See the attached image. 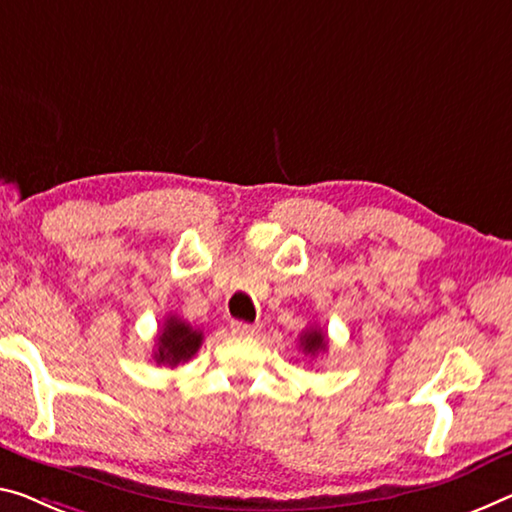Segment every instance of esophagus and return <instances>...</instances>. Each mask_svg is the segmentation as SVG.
Returning <instances> with one entry per match:
<instances>
[{
	"label": "esophagus",
	"instance_id": "obj_1",
	"mask_svg": "<svg viewBox=\"0 0 512 512\" xmlns=\"http://www.w3.org/2000/svg\"><path fill=\"white\" fill-rule=\"evenodd\" d=\"M231 332L238 334V336H254V334H258V325H249V322L233 320L231 322Z\"/></svg>",
	"mask_w": 512,
	"mask_h": 512
}]
</instances>
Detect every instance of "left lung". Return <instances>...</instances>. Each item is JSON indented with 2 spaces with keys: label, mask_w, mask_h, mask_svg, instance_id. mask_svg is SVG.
<instances>
[{
  "label": "left lung",
  "mask_w": 512,
  "mask_h": 512,
  "mask_svg": "<svg viewBox=\"0 0 512 512\" xmlns=\"http://www.w3.org/2000/svg\"><path fill=\"white\" fill-rule=\"evenodd\" d=\"M300 345L304 348V355H316V352L327 348L325 334H322L318 327L306 329V332H302V336H300Z\"/></svg>",
  "instance_id": "1"
}]
</instances>
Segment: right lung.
<instances>
[{
    "instance_id": "add662e5",
    "label": "right lung",
    "mask_w": 512,
    "mask_h": 512,
    "mask_svg": "<svg viewBox=\"0 0 512 512\" xmlns=\"http://www.w3.org/2000/svg\"><path fill=\"white\" fill-rule=\"evenodd\" d=\"M203 334L199 329H192L185 320L176 316H169L164 320V327L160 329L155 343V361L157 364L178 366L180 361H187L196 355L201 348Z\"/></svg>"
}]
</instances>
